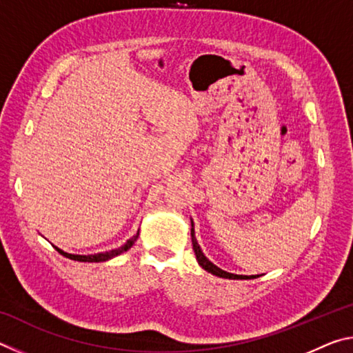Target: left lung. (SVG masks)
Segmentation results:
<instances>
[{
  "instance_id": "left-lung-1",
  "label": "left lung",
  "mask_w": 353,
  "mask_h": 353,
  "mask_svg": "<svg viewBox=\"0 0 353 353\" xmlns=\"http://www.w3.org/2000/svg\"><path fill=\"white\" fill-rule=\"evenodd\" d=\"M191 244H193V250H194V254H196V260H198V263L202 266V270H205L207 272L213 274V276H218V277H223V279H234V280H248V279H254L255 277V276H240V274L227 272V271L221 270V268H218L216 265H213V263L204 255V252H202V249H201V246L198 244V240H196L193 219H191Z\"/></svg>"
}]
</instances>
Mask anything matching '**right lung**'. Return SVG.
<instances>
[{
    "label": "right lung",
    "mask_w": 353,
    "mask_h": 353,
    "mask_svg": "<svg viewBox=\"0 0 353 353\" xmlns=\"http://www.w3.org/2000/svg\"><path fill=\"white\" fill-rule=\"evenodd\" d=\"M139 235H140V230L137 232V234L132 236V238H129V240L123 244V246H119V248H117V249H112V250H107V252H99V254H88V255H79V254H68V252H65V250H62V249H59L57 246H54L56 248V250L61 255H63V256H67V259H70V260H76V261H85V263H99V261H107V260H110V259H113V256H118V255H121L123 252H126V250H129L130 248L134 246V243L137 241V238H139Z\"/></svg>",
    "instance_id": "right-lung-1"
}]
</instances>
